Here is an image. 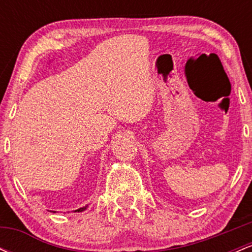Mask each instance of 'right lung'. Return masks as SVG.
I'll list each match as a JSON object with an SVG mask.
<instances>
[{"mask_svg": "<svg viewBox=\"0 0 252 252\" xmlns=\"http://www.w3.org/2000/svg\"><path fill=\"white\" fill-rule=\"evenodd\" d=\"M86 209H88V205H86V206H84V207H80V209L76 210V211H74V212H83V211H85Z\"/></svg>", "mask_w": 252, "mask_h": 252, "instance_id": "1", "label": "right lung"}]
</instances>
